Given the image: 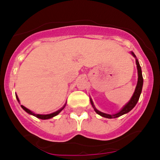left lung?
<instances>
[{"mask_svg": "<svg viewBox=\"0 0 160 160\" xmlns=\"http://www.w3.org/2000/svg\"><path fill=\"white\" fill-rule=\"evenodd\" d=\"M132 53V56H134L135 58H136L135 55L134 54V52H131ZM136 60V65H137V70H138V83H137L136 85V88H135V92H134L133 95H132V98L123 108L119 112H118L117 114H105V113H103L101 111H98V109H96V108L94 107L93 105V103L92 101V99L90 98V103H91L92 106H93V109L94 111H96L97 114H98L99 115L102 116L104 118H118L120 116L123 115V114H126V113L129 112V111L136 105L137 102H138V99H139V97L140 94L142 93V85H143V77H142V70H141V67L139 65V62H138V59H135Z\"/></svg>", "mask_w": 160, "mask_h": 160, "instance_id": "1", "label": "left lung"}]
</instances>
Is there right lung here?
<instances>
[{
    "instance_id": "1",
    "label": "right lung",
    "mask_w": 160,
    "mask_h": 160,
    "mask_svg": "<svg viewBox=\"0 0 160 160\" xmlns=\"http://www.w3.org/2000/svg\"><path fill=\"white\" fill-rule=\"evenodd\" d=\"M16 98H17L18 101V102H19V99H18V96H16ZM21 106H22V108L24 109V110H25V111H26L27 113H28V114H32V115L35 116V117L38 118L43 119V120H45V119H49V118H53V117H54V116H56V115H57V114H59V113L60 112V111H62V109L64 108H65L66 104H65V105L63 106V107L62 108L59 109V110H58L57 111H56V112H53V113H52V114H35V113L32 112V111H30L29 109H28V108H25V107H24L23 105H21Z\"/></svg>"
}]
</instances>
